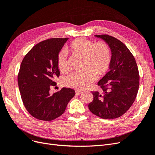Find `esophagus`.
<instances>
[{"label": "esophagus", "mask_w": 155, "mask_h": 155, "mask_svg": "<svg viewBox=\"0 0 155 155\" xmlns=\"http://www.w3.org/2000/svg\"><path fill=\"white\" fill-rule=\"evenodd\" d=\"M83 93V92L82 91H76V94L77 95H79V94H82Z\"/></svg>", "instance_id": "esophagus-1"}]
</instances>
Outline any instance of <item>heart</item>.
I'll use <instances>...</instances> for the list:
<instances>
[{"instance_id":"obj_1","label":"heart","mask_w":155,"mask_h":155,"mask_svg":"<svg viewBox=\"0 0 155 155\" xmlns=\"http://www.w3.org/2000/svg\"><path fill=\"white\" fill-rule=\"evenodd\" d=\"M72 55H82L83 69L70 74L64 80L67 87L84 89L88 88L97 79V74H104L109 67L111 61V50L104 41L94 43L84 38H78L72 41L65 48ZM58 66L61 72L68 70L67 56L65 51L58 56Z\"/></svg>"}]
</instances>
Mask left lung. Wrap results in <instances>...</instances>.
Instances as JSON below:
<instances>
[{
	"mask_svg": "<svg viewBox=\"0 0 155 155\" xmlns=\"http://www.w3.org/2000/svg\"><path fill=\"white\" fill-rule=\"evenodd\" d=\"M109 46V71L97 83L103 94L92 92L88 104L92 113L103 119H114L124 114L134 103L139 88L138 68L133 55L120 40L109 35H96Z\"/></svg>",
	"mask_w": 155,
	"mask_h": 155,
	"instance_id": "1",
	"label": "left lung"
}]
</instances>
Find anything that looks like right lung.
Returning <instances> with one entry per match:
<instances>
[{
	"label": "right lung",
	"mask_w": 155,
	"mask_h": 155,
	"mask_svg": "<svg viewBox=\"0 0 155 155\" xmlns=\"http://www.w3.org/2000/svg\"><path fill=\"white\" fill-rule=\"evenodd\" d=\"M68 38H52L35 45L25 56L18 74V85L26 109L35 118L51 121L61 116L76 94L63 87L50 94L54 79L59 76L58 56Z\"/></svg>",
	"instance_id": "obj_1"
}]
</instances>
